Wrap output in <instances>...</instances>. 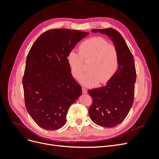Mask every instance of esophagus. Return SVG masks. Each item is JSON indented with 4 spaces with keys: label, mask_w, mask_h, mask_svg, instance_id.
I'll return each mask as SVG.
<instances>
[{
    "label": "esophagus",
    "mask_w": 159,
    "mask_h": 159,
    "mask_svg": "<svg viewBox=\"0 0 159 159\" xmlns=\"http://www.w3.org/2000/svg\"><path fill=\"white\" fill-rule=\"evenodd\" d=\"M82 92H83V93H88V90L86 89L85 88H82Z\"/></svg>",
    "instance_id": "34e87169"
}]
</instances>
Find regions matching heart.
I'll return each instance as SVG.
<instances>
[{
    "label": "heart",
    "instance_id": "b5f03b06",
    "mask_svg": "<svg viewBox=\"0 0 159 159\" xmlns=\"http://www.w3.org/2000/svg\"><path fill=\"white\" fill-rule=\"evenodd\" d=\"M90 61V71L81 79V84L93 87L99 83L106 84L116 73L118 66V53L115 46L100 37H93L81 42L79 53L70 51L67 56V61L71 73L76 79H80L84 72L83 60Z\"/></svg>",
    "mask_w": 159,
    "mask_h": 159
}]
</instances>
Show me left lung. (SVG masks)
<instances>
[{
    "mask_svg": "<svg viewBox=\"0 0 159 159\" xmlns=\"http://www.w3.org/2000/svg\"><path fill=\"white\" fill-rule=\"evenodd\" d=\"M91 32L106 35L118 53V69L111 80L103 87L88 90L93 99L89 109L90 119L98 125L113 127L125 119L133 105L136 81L134 61L118 31L110 28L93 29Z\"/></svg>",
    "mask_w": 159,
    "mask_h": 159,
    "instance_id": "obj_1",
    "label": "left lung"
}]
</instances>
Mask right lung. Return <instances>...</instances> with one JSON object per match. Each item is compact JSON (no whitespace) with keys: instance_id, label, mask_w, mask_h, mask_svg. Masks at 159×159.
<instances>
[{"instance_id":"add662e5","label":"right lung","mask_w":159,"mask_h":159,"mask_svg":"<svg viewBox=\"0 0 159 159\" xmlns=\"http://www.w3.org/2000/svg\"><path fill=\"white\" fill-rule=\"evenodd\" d=\"M88 34L65 28L50 30L37 38L28 52L22 80L25 105L41 128L54 131L63 127L70 105L82 94L67 56Z\"/></svg>"}]
</instances>
